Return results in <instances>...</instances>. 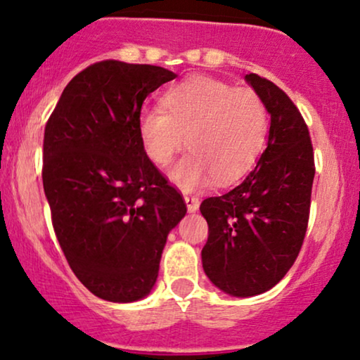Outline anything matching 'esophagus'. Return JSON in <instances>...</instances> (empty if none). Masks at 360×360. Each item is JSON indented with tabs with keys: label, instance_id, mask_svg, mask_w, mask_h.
<instances>
[{
	"label": "esophagus",
	"instance_id": "34e87169",
	"mask_svg": "<svg viewBox=\"0 0 360 360\" xmlns=\"http://www.w3.org/2000/svg\"><path fill=\"white\" fill-rule=\"evenodd\" d=\"M184 200H185V203H187L188 212H197V210H198V205H200V200H198L197 197H192V195H185Z\"/></svg>",
	"mask_w": 360,
	"mask_h": 360
}]
</instances>
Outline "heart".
<instances>
[{"instance_id": "heart-1", "label": "heart", "mask_w": 360, "mask_h": 360, "mask_svg": "<svg viewBox=\"0 0 360 360\" xmlns=\"http://www.w3.org/2000/svg\"><path fill=\"white\" fill-rule=\"evenodd\" d=\"M163 108H145L139 133L145 155L163 167L187 139L190 153L168 170L173 185L193 192L215 179H240L264 150L269 117L255 91L208 77H192L172 86Z\"/></svg>"}]
</instances>
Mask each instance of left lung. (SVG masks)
<instances>
[{"mask_svg": "<svg viewBox=\"0 0 360 360\" xmlns=\"http://www.w3.org/2000/svg\"><path fill=\"white\" fill-rule=\"evenodd\" d=\"M245 82L270 117L267 148L237 187L200 205L208 224L203 270L232 297L264 294L294 265L307 230L316 175L309 130L297 106L259 75H245Z\"/></svg>", "mask_w": 360, "mask_h": 360, "instance_id": "obj_1", "label": "left lung"}]
</instances>
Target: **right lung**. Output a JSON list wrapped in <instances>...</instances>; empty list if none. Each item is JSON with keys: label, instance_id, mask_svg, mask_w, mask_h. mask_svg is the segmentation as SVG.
Here are the masks:
<instances>
[{"label": "right lung", "instance_id": "add662e5", "mask_svg": "<svg viewBox=\"0 0 360 360\" xmlns=\"http://www.w3.org/2000/svg\"><path fill=\"white\" fill-rule=\"evenodd\" d=\"M176 75L106 60L66 85L43 141V188L70 267L93 295L136 302L152 292L184 198L145 155L141 105Z\"/></svg>", "mask_w": 360, "mask_h": 360}]
</instances>
